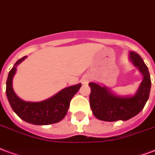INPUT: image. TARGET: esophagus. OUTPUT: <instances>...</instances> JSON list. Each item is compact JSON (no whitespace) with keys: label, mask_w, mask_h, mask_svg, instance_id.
I'll return each instance as SVG.
<instances>
[{"label":"esophagus","mask_w":155,"mask_h":155,"mask_svg":"<svg viewBox=\"0 0 155 155\" xmlns=\"http://www.w3.org/2000/svg\"><path fill=\"white\" fill-rule=\"evenodd\" d=\"M90 76H88V75H85V76H84L82 78V83L83 84H88L89 81H90Z\"/></svg>","instance_id":"1"}]
</instances>
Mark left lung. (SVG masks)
Here are the masks:
<instances>
[{"label": "left lung", "instance_id": "8db88e82", "mask_svg": "<svg viewBox=\"0 0 155 155\" xmlns=\"http://www.w3.org/2000/svg\"><path fill=\"white\" fill-rule=\"evenodd\" d=\"M130 59L143 75V80L137 92L133 97L115 96L106 87L89 83L90 106L94 116L108 122L127 120L139 114L150 96L151 80L148 67L136 52H130Z\"/></svg>", "mask_w": 155, "mask_h": 155}]
</instances>
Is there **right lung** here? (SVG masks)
<instances>
[{
  "mask_svg": "<svg viewBox=\"0 0 155 155\" xmlns=\"http://www.w3.org/2000/svg\"><path fill=\"white\" fill-rule=\"evenodd\" d=\"M25 58L26 56L22 57L15 62L7 78L6 96L12 109L22 120L35 125H48L61 121L66 116L70 101L80 88L81 84L67 87L43 101H22L13 90L12 80L16 72V67Z\"/></svg>",
  "mask_w": 155,
  "mask_h": 155,
  "instance_id": "obj_1",
  "label": "right lung"
}]
</instances>
